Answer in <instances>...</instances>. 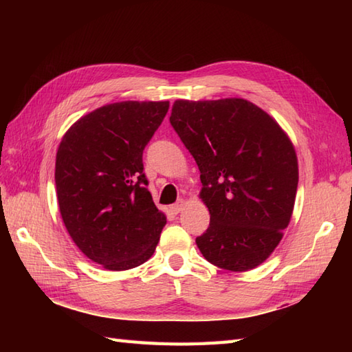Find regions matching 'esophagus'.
<instances>
[{"mask_svg": "<svg viewBox=\"0 0 352 352\" xmlns=\"http://www.w3.org/2000/svg\"><path fill=\"white\" fill-rule=\"evenodd\" d=\"M183 207H184V201L180 199L177 204H174V206L170 207V212L174 213V214H178V213H180V212L183 210Z\"/></svg>", "mask_w": 352, "mask_h": 352, "instance_id": "34e87169", "label": "esophagus"}]
</instances>
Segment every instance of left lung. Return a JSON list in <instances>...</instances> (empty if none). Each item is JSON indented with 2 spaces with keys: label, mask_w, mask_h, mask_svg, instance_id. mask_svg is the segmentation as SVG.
<instances>
[{
  "label": "left lung",
  "mask_w": 352,
  "mask_h": 352,
  "mask_svg": "<svg viewBox=\"0 0 352 352\" xmlns=\"http://www.w3.org/2000/svg\"><path fill=\"white\" fill-rule=\"evenodd\" d=\"M170 125L195 159L210 226L197 237L207 261L233 272L257 267L294 213L298 157L275 119L243 98L177 100Z\"/></svg>",
  "instance_id": "left-lung-1"
}]
</instances>
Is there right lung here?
<instances>
[{"label":"right lung","instance_id":"right-lung-1","mask_svg":"<svg viewBox=\"0 0 352 352\" xmlns=\"http://www.w3.org/2000/svg\"><path fill=\"white\" fill-rule=\"evenodd\" d=\"M169 101H121L81 116L56 155V192L66 230L87 258L126 271L153 256L166 214L146 189L142 154Z\"/></svg>","mask_w":352,"mask_h":352}]
</instances>
